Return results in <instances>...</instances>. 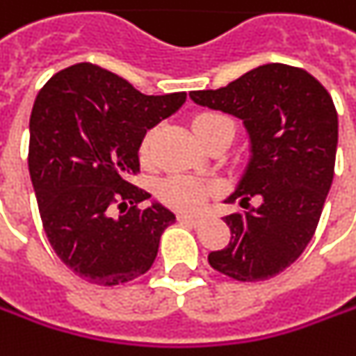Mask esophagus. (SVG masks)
<instances>
[{
    "label": "esophagus",
    "mask_w": 356,
    "mask_h": 356,
    "mask_svg": "<svg viewBox=\"0 0 356 356\" xmlns=\"http://www.w3.org/2000/svg\"><path fill=\"white\" fill-rule=\"evenodd\" d=\"M178 220H180V222H186V224H192V226H196V224H200V216L180 212V214H178Z\"/></svg>",
    "instance_id": "1"
}]
</instances>
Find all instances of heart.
<instances>
[{
  "mask_svg": "<svg viewBox=\"0 0 356 356\" xmlns=\"http://www.w3.org/2000/svg\"><path fill=\"white\" fill-rule=\"evenodd\" d=\"M222 128L234 130V124L226 116L216 114V112H204V114H198L192 120V130L200 140H204L206 136L218 132ZM152 138H154V132H148L140 144L142 158L150 156ZM160 196L166 204L174 206L178 210H198L208 200L210 188L204 182L190 178V176H172L160 184Z\"/></svg>",
  "mask_w": 356,
  "mask_h": 356,
  "instance_id": "1",
  "label": "heart"
}]
</instances>
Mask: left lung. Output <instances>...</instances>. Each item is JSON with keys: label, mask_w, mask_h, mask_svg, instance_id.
<instances>
[{"label": "left lung", "mask_w": 356, "mask_h": 356, "mask_svg": "<svg viewBox=\"0 0 356 356\" xmlns=\"http://www.w3.org/2000/svg\"><path fill=\"white\" fill-rule=\"evenodd\" d=\"M194 104L242 120L248 164L224 200L230 242L208 254L218 273L242 282L282 273L311 242L327 200L339 142L330 94L309 72L264 63L220 90L190 92Z\"/></svg>", "instance_id": "1"}]
</instances>
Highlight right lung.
<instances>
[{
  "label": "right lung",
  "mask_w": 356,
  "mask_h": 356,
  "mask_svg": "<svg viewBox=\"0 0 356 356\" xmlns=\"http://www.w3.org/2000/svg\"><path fill=\"white\" fill-rule=\"evenodd\" d=\"M184 102L186 92L144 96L92 63L58 72L33 102L27 164L40 216L56 254L88 282L122 284L154 264L176 216L128 176L140 170L146 132Z\"/></svg>",
  "instance_id": "1"
}]
</instances>
